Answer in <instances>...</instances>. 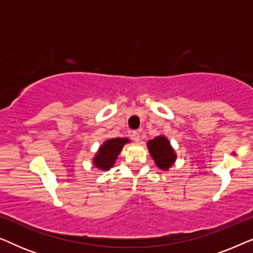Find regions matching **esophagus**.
Listing matches in <instances>:
<instances>
[{
    "label": "esophagus",
    "instance_id": "34e87169",
    "mask_svg": "<svg viewBox=\"0 0 253 253\" xmlns=\"http://www.w3.org/2000/svg\"><path fill=\"white\" fill-rule=\"evenodd\" d=\"M131 137H132V139L134 141H140V133L138 132V131H133L132 134H131Z\"/></svg>",
    "mask_w": 253,
    "mask_h": 253
}]
</instances>
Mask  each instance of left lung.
Returning a JSON list of instances; mask_svg holds the SVG:
<instances>
[{
  "label": "left lung",
  "instance_id": "8db88e82",
  "mask_svg": "<svg viewBox=\"0 0 253 253\" xmlns=\"http://www.w3.org/2000/svg\"><path fill=\"white\" fill-rule=\"evenodd\" d=\"M148 150L159 168L167 170L175 161L176 155L165 137H157L148 141Z\"/></svg>",
  "mask_w": 253,
  "mask_h": 253
}]
</instances>
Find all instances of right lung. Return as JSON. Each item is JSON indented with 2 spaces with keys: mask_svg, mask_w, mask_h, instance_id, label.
Instances as JSON below:
<instances>
[{
  "mask_svg": "<svg viewBox=\"0 0 253 253\" xmlns=\"http://www.w3.org/2000/svg\"><path fill=\"white\" fill-rule=\"evenodd\" d=\"M126 138H115V139L107 140L105 144L100 147L98 154L94 158V165L96 167L102 169V170H108L110 167H113L117 155L120 154L123 145L127 143Z\"/></svg>",
  "mask_w": 253,
  "mask_h": 253,
  "instance_id": "right-lung-1",
  "label": "right lung"
}]
</instances>
